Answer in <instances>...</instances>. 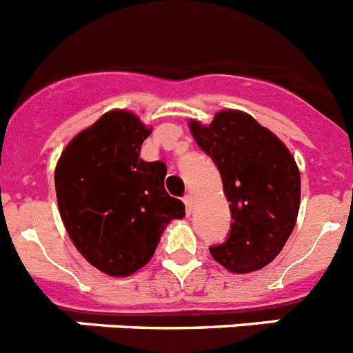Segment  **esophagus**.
<instances>
[{"label":"esophagus","mask_w":353,"mask_h":353,"mask_svg":"<svg viewBox=\"0 0 353 353\" xmlns=\"http://www.w3.org/2000/svg\"><path fill=\"white\" fill-rule=\"evenodd\" d=\"M183 203H185V212L187 215L192 214V207H194V199H192L191 194L183 196Z\"/></svg>","instance_id":"34e87169"}]
</instances>
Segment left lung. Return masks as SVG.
Segmentation results:
<instances>
[{
  "label": "left lung",
  "mask_w": 353,
  "mask_h": 353,
  "mask_svg": "<svg viewBox=\"0 0 353 353\" xmlns=\"http://www.w3.org/2000/svg\"><path fill=\"white\" fill-rule=\"evenodd\" d=\"M191 132L210 155L230 201L232 226L210 254L230 272L263 269L281 252L297 221L301 173L285 145L240 111H221L210 125L191 121Z\"/></svg>",
  "instance_id": "1"
}]
</instances>
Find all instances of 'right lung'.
<instances>
[{"label": "right lung", "mask_w": 353, "mask_h": 353, "mask_svg": "<svg viewBox=\"0 0 353 353\" xmlns=\"http://www.w3.org/2000/svg\"><path fill=\"white\" fill-rule=\"evenodd\" d=\"M150 132L129 111H111L77 134L56 166V198L68 235L109 276L141 269L166 224L185 215V205L164 189L166 166L139 159Z\"/></svg>", "instance_id": "obj_1"}]
</instances>
